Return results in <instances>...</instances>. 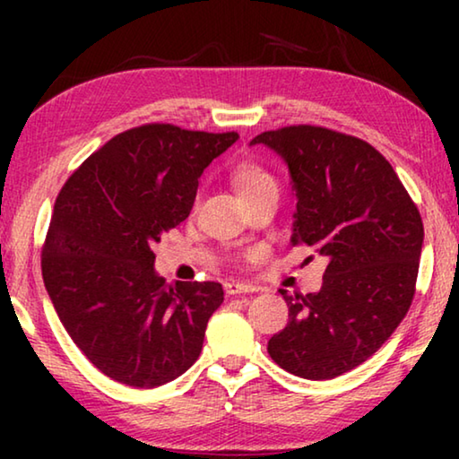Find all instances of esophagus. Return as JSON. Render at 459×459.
Here are the masks:
<instances>
[{"label":"esophagus","instance_id":"obj_1","mask_svg":"<svg viewBox=\"0 0 459 459\" xmlns=\"http://www.w3.org/2000/svg\"><path fill=\"white\" fill-rule=\"evenodd\" d=\"M224 291H227L229 295L253 293L255 287L251 283H243V281H235V279H229V281H224Z\"/></svg>","mask_w":459,"mask_h":459}]
</instances>
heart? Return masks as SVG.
Returning a JSON list of instances; mask_svg holds the SVG:
<instances>
[{
	"mask_svg": "<svg viewBox=\"0 0 459 459\" xmlns=\"http://www.w3.org/2000/svg\"><path fill=\"white\" fill-rule=\"evenodd\" d=\"M232 184H235L238 196L243 200L269 188V186H277L275 178L257 161H240V164H237L232 169Z\"/></svg>",
	"mask_w": 459,
	"mask_h": 459,
	"instance_id": "1",
	"label": "heart"
}]
</instances>
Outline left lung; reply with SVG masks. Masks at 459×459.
Instances as JSON below:
<instances>
[{"instance_id":"1","label":"left lung","mask_w":459,"mask_h":459,"mask_svg":"<svg viewBox=\"0 0 459 459\" xmlns=\"http://www.w3.org/2000/svg\"><path fill=\"white\" fill-rule=\"evenodd\" d=\"M290 168L298 206L291 245L328 259L322 290L283 295L290 322L267 352L295 377L328 380L370 359L415 295L423 222L393 166L359 137L316 126L251 142Z\"/></svg>"}]
</instances>
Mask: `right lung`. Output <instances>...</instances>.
Returning <instances> with one entry per match:
<instances>
[{
  "mask_svg": "<svg viewBox=\"0 0 459 459\" xmlns=\"http://www.w3.org/2000/svg\"><path fill=\"white\" fill-rule=\"evenodd\" d=\"M237 139L147 123L108 139L62 186L44 285L68 336L108 378L153 388L200 356L222 285L166 283L152 247L188 219L198 178Z\"/></svg>",
  "mask_w": 459,
  "mask_h": 459,
  "instance_id": "1",
  "label": "right lung"
}]
</instances>
